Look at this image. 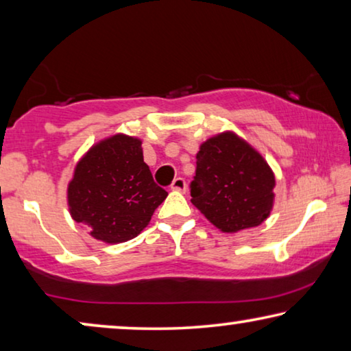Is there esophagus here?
Segmentation results:
<instances>
[{
	"label": "esophagus",
	"instance_id": "1",
	"mask_svg": "<svg viewBox=\"0 0 351 351\" xmlns=\"http://www.w3.org/2000/svg\"><path fill=\"white\" fill-rule=\"evenodd\" d=\"M170 189H171V191L184 192L186 191V180H184V178H176V180L171 182Z\"/></svg>",
	"mask_w": 351,
	"mask_h": 351
}]
</instances>
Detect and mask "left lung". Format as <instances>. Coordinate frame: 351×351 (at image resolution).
Listing matches in <instances>:
<instances>
[{"mask_svg": "<svg viewBox=\"0 0 351 351\" xmlns=\"http://www.w3.org/2000/svg\"><path fill=\"white\" fill-rule=\"evenodd\" d=\"M274 187L269 164L232 132L210 137L199 147L191 202L223 232L263 223L274 206Z\"/></svg>", "mask_w": 351, "mask_h": 351, "instance_id": "obj_1", "label": "left lung"}]
</instances>
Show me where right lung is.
Returning a JSON list of instances; mask_svg holds the SVG:
<instances>
[{"label": "right lung", "instance_id": "right-lung-1", "mask_svg": "<svg viewBox=\"0 0 351 351\" xmlns=\"http://www.w3.org/2000/svg\"><path fill=\"white\" fill-rule=\"evenodd\" d=\"M143 162L142 142L117 134L104 138L77 162L69 184L70 214L106 243L134 239L167 198Z\"/></svg>", "mask_w": 351, "mask_h": 351}]
</instances>
